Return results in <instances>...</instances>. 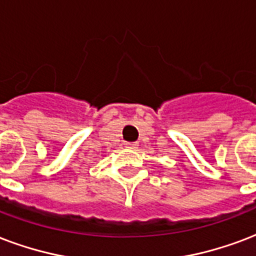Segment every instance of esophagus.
<instances>
[{
	"label": "esophagus",
	"mask_w": 256,
	"mask_h": 256,
	"mask_svg": "<svg viewBox=\"0 0 256 256\" xmlns=\"http://www.w3.org/2000/svg\"><path fill=\"white\" fill-rule=\"evenodd\" d=\"M128 146H130V148H132V149H136V146H138V144H136V142H132V144H128Z\"/></svg>",
	"instance_id": "1"
}]
</instances>
